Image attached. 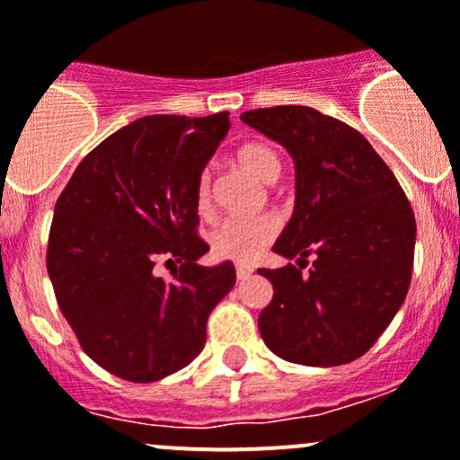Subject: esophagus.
Masks as SVG:
<instances>
[{"label":"esophagus","mask_w":460,"mask_h":460,"mask_svg":"<svg viewBox=\"0 0 460 460\" xmlns=\"http://www.w3.org/2000/svg\"><path fill=\"white\" fill-rule=\"evenodd\" d=\"M235 275H238V279H249L251 275H253V269L246 267V264H238V267H235Z\"/></svg>","instance_id":"1"}]
</instances>
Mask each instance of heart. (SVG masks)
<instances>
[{"mask_svg": "<svg viewBox=\"0 0 460 460\" xmlns=\"http://www.w3.org/2000/svg\"><path fill=\"white\" fill-rule=\"evenodd\" d=\"M235 158H238L240 167L262 182H273L282 169L278 152L270 145L260 141L240 145ZM211 207H214V202H211V173L202 172L196 182V209L202 216H209ZM278 234L279 220L273 214L226 217L211 234V251H214L216 258L231 260V262H253L273 243Z\"/></svg>", "mask_w": 460, "mask_h": 460, "instance_id": "1", "label": "heart"}]
</instances>
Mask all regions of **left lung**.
Segmentation results:
<instances>
[{
	"instance_id": "left-lung-1",
	"label": "left lung",
	"mask_w": 460,
	"mask_h": 460,
	"mask_svg": "<svg viewBox=\"0 0 460 460\" xmlns=\"http://www.w3.org/2000/svg\"><path fill=\"white\" fill-rule=\"evenodd\" d=\"M240 119L295 161V209L273 244L293 260L260 269L273 299L260 313L264 344L304 366H341L368 352L410 288L417 222L372 145L306 105L249 110ZM314 267L303 273L307 258Z\"/></svg>"
}]
</instances>
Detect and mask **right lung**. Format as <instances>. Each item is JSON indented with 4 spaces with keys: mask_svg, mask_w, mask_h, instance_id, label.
<instances>
[{
    "mask_svg": "<svg viewBox=\"0 0 460 460\" xmlns=\"http://www.w3.org/2000/svg\"><path fill=\"white\" fill-rule=\"evenodd\" d=\"M229 125V112L143 116L96 145L57 200L46 253L57 304L85 355L120 379L191 364L234 288V264H198L209 246L196 209L198 176Z\"/></svg>",
    "mask_w": 460,
    "mask_h": 460,
    "instance_id": "obj_1",
    "label": "right lung"
}]
</instances>
